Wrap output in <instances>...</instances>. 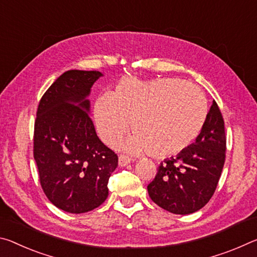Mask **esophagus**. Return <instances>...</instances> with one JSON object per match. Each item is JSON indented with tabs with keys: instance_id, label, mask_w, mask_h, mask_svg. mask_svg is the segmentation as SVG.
Masks as SVG:
<instances>
[{
	"instance_id": "obj_1",
	"label": "esophagus",
	"mask_w": 257,
	"mask_h": 257,
	"mask_svg": "<svg viewBox=\"0 0 257 257\" xmlns=\"http://www.w3.org/2000/svg\"><path fill=\"white\" fill-rule=\"evenodd\" d=\"M131 162H132V159L130 158L128 156H126V155H119V157H118V164H119L120 167L128 165V164L131 163Z\"/></svg>"
}]
</instances>
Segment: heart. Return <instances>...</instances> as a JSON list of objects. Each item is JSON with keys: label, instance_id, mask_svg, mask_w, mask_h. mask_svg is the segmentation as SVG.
Here are the masks:
<instances>
[{"label": "heart", "instance_id": "b5f03b06", "mask_svg": "<svg viewBox=\"0 0 257 257\" xmlns=\"http://www.w3.org/2000/svg\"><path fill=\"white\" fill-rule=\"evenodd\" d=\"M207 115L201 91L174 78H124L112 95H101L94 103L95 124L104 142L118 144L133 121L136 134L125 142V148L158 158L186 150L204 128Z\"/></svg>", "mask_w": 257, "mask_h": 257}]
</instances>
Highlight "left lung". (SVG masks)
I'll return each instance as SVG.
<instances>
[{"instance_id":"left-lung-1","label":"left lung","mask_w":257,"mask_h":257,"mask_svg":"<svg viewBox=\"0 0 257 257\" xmlns=\"http://www.w3.org/2000/svg\"><path fill=\"white\" fill-rule=\"evenodd\" d=\"M225 149L224 120L213 101L195 144L159 165L156 176L147 187L151 200L173 214L186 215L199 211L215 192Z\"/></svg>"}]
</instances>
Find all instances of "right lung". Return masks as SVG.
<instances>
[{"mask_svg": "<svg viewBox=\"0 0 257 257\" xmlns=\"http://www.w3.org/2000/svg\"><path fill=\"white\" fill-rule=\"evenodd\" d=\"M96 70H68L42 96L34 127V159L42 189L62 211H92L108 197L118 157L101 142L90 118Z\"/></svg>", "mask_w": 257, "mask_h": 257, "instance_id": "right-lung-1", "label": "right lung"}]
</instances>
